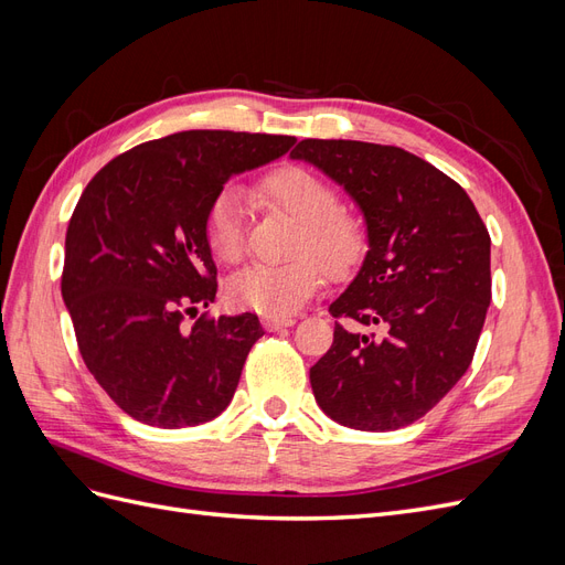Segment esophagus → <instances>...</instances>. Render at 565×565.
<instances>
[{"instance_id":"34e87169","label":"esophagus","mask_w":565,"mask_h":565,"mask_svg":"<svg viewBox=\"0 0 565 565\" xmlns=\"http://www.w3.org/2000/svg\"><path fill=\"white\" fill-rule=\"evenodd\" d=\"M295 324V318H264V328L268 332H276V330H282V328H292Z\"/></svg>"}]
</instances>
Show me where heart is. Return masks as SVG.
<instances>
[{"mask_svg": "<svg viewBox=\"0 0 565 565\" xmlns=\"http://www.w3.org/2000/svg\"><path fill=\"white\" fill-rule=\"evenodd\" d=\"M256 193L273 210L292 216L297 231L280 266H252L228 282V297L237 309L268 318H287L313 299L324 278H349L367 252L365 218L339 204L337 188L311 169L282 164L256 183ZM207 247L221 264H237L245 256L243 204L235 191H221L204 218Z\"/></svg>", "mask_w": 565, "mask_h": 565, "instance_id": "heart-1", "label": "heart"}]
</instances>
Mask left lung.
I'll use <instances>...</instances> for the list:
<instances>
[{
    "mask_svg": "<svg viewBox=\"0 0 565 565\" xmlns=\"http://www.w3.org/2000/svg\"><path fill=\"white\" fill-rule=\"evenodd\" d=\"M289 156L347 188L370 237L330 306L334 341L311 367L313 396L351 429H401L473 361L492 297L488 228L465 188L403 148L303 139Z\"/></svg>",
    "mask_w": 565,
    "mask_h": 565,
    "instance_id": "left-lung-1",
    "label": "left lung"
}]
</instances>
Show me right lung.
I'll return each mask as SVG.
<instances>
[{
    "label": "right lung",
    "mask_w": 565,
    "mask_h": 565,
    "mask_svg": "<svg viewBox=\"0 0 565 565\" xmlns=\"http://www.w3.org/2000/svg\"><path fill=\"white\" fill-rule=\"evenodd\" d=\"M295 136L191 129L136 146L87 183L65 233L61 292L77 349L136 422L183 429L228 407L254 313H202L216 297L204 218L224 183L276 160Z\"/></svg>",
    "instance_id": "add662e5"
}]
</instances>
